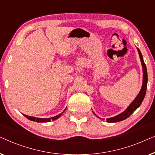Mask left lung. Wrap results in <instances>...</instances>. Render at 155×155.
<instances>
[{"mask_svg": "<svg viewBox=\"0 0 155 155\" xmlns=\"http://www.w3.org/2000/svg\"><path fill=\"white\" fill-rule=\"evenodd\" d=\"M138 50L139 56H140V59L141 61V64H142L143 67V85L142 88L140 89V91L139 92L138 95H137V97L135 98V100L133 101L130 104V105L126 108L125 111H124L123 112L115 116L114 117H111V118L107 119V121L109 123H114V122H119L121 121H123L124 119H127L128 117H129L134 112H135L137 110V108H138L140 105L142 103L144 97L145 96L146 94V90H147V68H146V65L144 62L143 58L142 55V53L139 48H137ZM93 114L96 115L93 112Z\"/></svg>", "mask_w": 155, "mask_h": 155, "instance_id": "8db88e82", "label": "left lung"}]
</instances>
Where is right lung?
<instances>
[{
  "label": "right lung",
  "mask_w": 155,
  "mask_h": 155,
  "mask_svg": "<svg viewBox=\"0 0 155 155\" xmlns=\"http://www.w3.org/2000/svg\"><path fill=\"white\" fill-rule=\"evenodd\" d=\"M62 112L61 114L57 115V116L55 117H51V118H45V119H42V118H36V117H30V116H27V115H25L24 114V116H25V117H27V118L28 119H29V120L31 121H36V122H49L51 121V120H56V119H58L59 117H60L61 115H62L63 114Z\"/></svg>",
  "instance_id": "obj_1"
}]
</instances>
